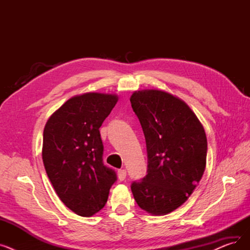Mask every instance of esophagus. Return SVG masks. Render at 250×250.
Here are the masks:
<instances>
[{
  "mask_svg": "<svg viewBox=\"0 0 250 250\" xmlns=\"http://www.w3.org/2000/svg\"><path fill=\"white\" fill-rule=\"evenodd\" d=\"M117 175H118V179H120L121 181L125 180V177H126V170L125 169H120L117 171Z\"/></svg>",
  "mask_w": 250,
  "mask_h": 250,
  "instance_id": "obj_1",
  "label": "esophagus"
}]
</instances>
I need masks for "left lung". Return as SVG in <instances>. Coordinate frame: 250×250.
<instances>
[{
  "instance_id": "1",
  "label": "left lung",
  "mask_w": 250,
  "mask_h": 250,
  "mask_svg": "<svg viewBox=\"0 0 250 250\" xmlns=\"http://www.w3.org/2000/svg\"><path fill=\"white\" fill-rule=\"evenodd\" d=\"M146 140L147 174L132 182L139 207L165 215L185 203L201 180L208 143L198 117L182 100L160 90L130 97Z\"/></svg>"
}]
</instances>
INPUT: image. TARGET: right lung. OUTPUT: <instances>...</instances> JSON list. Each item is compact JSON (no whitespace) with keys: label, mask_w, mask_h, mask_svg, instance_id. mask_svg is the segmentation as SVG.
Listing matches in <instances>:
<instances>
[{"label":"right lung","mask_w":250,"mask_h":250,"mask_svg":"<svg viewBox=\"0 0 250 250\" xmlns=\"http://www.w3.org/2000/svg\"><path fill=\"white\" fill-rule=\"evenodd\" d=\"M117 96L86 93L69 99L44 126L42 160L61 201L82 217L99 212L116 181L114 170L103 162L99 127Z\"/></svg>","instance_id":"right-lung-1"}]
</instances>
